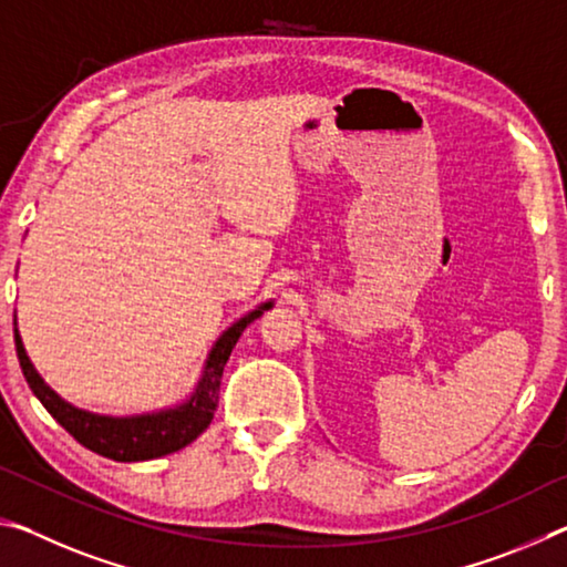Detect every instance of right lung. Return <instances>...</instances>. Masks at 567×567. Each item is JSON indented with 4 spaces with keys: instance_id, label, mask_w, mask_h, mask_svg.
Instances as JSON below:
<instances>
[{
    "instance_id": "obj_1",
    "label": "right lung",
    "mask_w": 567,
    "mask_h": 567,
    "mask_svg": "<svg viewBox=\"0 0 567 567\" xmlns=\"http://www.w3.org/2000/svg\"><path fill=\"white\" fill-rule=\"evenodd\" d=\"M272 305L275 300L260 302L255 310L243 315V318L235 320L223 334H219L213 350L207 352L199 380L195 382V388H192L185 400L162 410L140 412V415H100V412L76 408L72 402L56 395V392L47 385L40 372H37L30 354L24 350L22 334L14 328L19 368H22L27 385L32 388L37 400L42 402L47 412L60 422L76 443L102 457L117 460V463L155 460L162 455L177 453V450L187 447L192 440H197L205 433L207 425L215 417L219 402V380H223V370L229 360V352H233L239 334L245 332L247 324L265 315V310H270Z\"/></svg>"
}]
</instances>
